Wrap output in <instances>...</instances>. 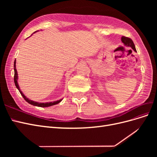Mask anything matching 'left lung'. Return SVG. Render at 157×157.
I'll return each instance as SVG.
<instances>
[{"mask_svg":"<svg viewBox=\"0 0 157 157\" xmlns=\"http://www.w3.org/2000/svg\"><path fill=\"white\" fill-rule=\"evenodd\" d=\"M121 40L122 42L124 43V44L126 46H130L131 47V48L134 50L135 52H137L136 51V47H135V45L134 44V42H133L132 40L131 39H130V38L128 37H126V36H122V38H121Z\"/></svg>","mask_w":157,"mask_h":157,"instance_id":"8db88e82","label":"left lung"}]
</instances>
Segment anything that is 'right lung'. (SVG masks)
Wrapping results in <instances>:
<instances>
[{
  "label": "right lung",
  "instance_id": "1",
  "mask_svg": "<svg viewBox=\"0 0 157 157\" xmlns=\"http://www.w3.org/2000/svg\"><path fill=\"white\" fill-rule=\"evenodd\" d=\"M36 32V31H35ZM13 69H14V78H13V80H14V83H15V85L16 88L18 89L19 92H20L21 95L23 96V98H24L25 100L29 103V104H31V105H35V106H37V107H50V106H52V105H56V104H58L59 103V102L61 101V100H62V99H59V100L58 101H52V102H47V103H39V102H36V101H32L31 100V99H29L27 98H26V96H25L24 94H23V92L21 91V90L20 89V87H19V85H18V83H17V70H16V59L15 61H14V64H13Z\"/></svg>",
  "mask_w": 157,
  "mask_h": 157
}]
</instances>
